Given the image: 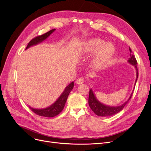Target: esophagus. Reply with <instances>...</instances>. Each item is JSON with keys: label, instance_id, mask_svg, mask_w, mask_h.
I'll use <instances>...</instances> for the list:
<instances>
[{"label": "esophagus", "instance_id": "obj_1", "mask_svg": "<svg viewBox=\"0 0 151 151\" xmlns=\"http://www.w3.org/2000/svg\"><path fill=\"white\" fill-rule=\"evenodd\" d=\"M84 82V79L83 78H81V77H79V78H78V79L76 80V83L77 84H83Z\"/></svg>", "mask_w": 151, "mask_h": 151}]
</instances>
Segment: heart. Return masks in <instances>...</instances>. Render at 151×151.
Here are the masks:
<instances>
[{
  "instance_id": "heart-1",
  "label": "heart",
  "mask_w": 151,
  "mask_h": 151,
  "mask_svg": "<svg viewBox=\"0 0 151 151\" xmlns=\"http://www.w3.org/2000/svg\"><path fill=\"white\" fill-rule=\"evenodd\" d=\"M85 55H94L91 61V66L94 70L104 68L113 57L115 49L113 45L106 43L100 38H93L85 42L81 48Z\"/></svg>"
}]
</instances>
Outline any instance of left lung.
I'll return each mask as SVG.
<instances>
[{
    "label": "left lung",
    "instance_id": "8db88e82",
    "mask_svg": "<svg viewBox=\"0 0 151 151\" xmlns=\"http://www.w3.org/2000/svg\"><path fill=\"white\" fill-rule=\"evenodd\" d=\"M129 50L130 52V57L129 58L128 62H129L132 65H134L136 69V73H137V78L135 81V84H136L138 76H139L138 68H137V62L135 56L132 53V50L130 48H129ZM132 94H133V93L131 94L129 99H128L125 103L122 104L121 106H107V105L103 104L101 103H100L96 99V98L95 95L93 93V90L91 89L89 91L88 103L91 109H92V111L96 114V115H97L98 116H110L115 115V114L118 113V112H120V111L122 110L123 108L125 107L126 104L129 102V101L130 99Z\"/></svg>",
    "mask_w": 151,
    "mask_h": 151
}]
</instances>
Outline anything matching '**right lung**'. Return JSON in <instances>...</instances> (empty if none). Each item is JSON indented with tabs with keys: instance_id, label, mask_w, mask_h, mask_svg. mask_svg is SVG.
Wrapping results in <instances>:
<instances>
[{
	"instance_id": "obj_1",
	"label": "right lung",
	"mask_w": 151,
	"mask_h": 151,
	"mask_svg": "<svg viewBox=\"0 0 151 151\" xmlns=\"http://www.w3.org/2000/svg\"><path fill=\"white\" fill-rule=\"evenodd\" d=\"M55 30V29H53L46 33L36 36L35 38L32 39L29 42L26 50L31 46H33V45H37L41 42H42L43 41L46 40ZM74 82H72L70 84H68L60 95V96L58 98L55 102L49 107L43 109H35L29 106V108L31 109L32 111H33L35 114L39 116L45 117H54L58 115L63 110V108H64L68 96L70 93V91L72 90L73 87H74Z\"/></svg>"
}]
</instances>
